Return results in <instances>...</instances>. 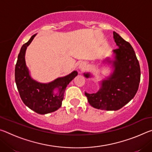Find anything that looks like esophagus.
<instances>
[{
	"label": "esophagus",
	"mask_w": 152,
	"mask_h": 152,
	"mask_svg": "<svg viewBox=\"0 0 152 152\" xmlns=\"http://www.w3.org/2000/svg\"><path fill=\"white\" fill-rule=\"evenodd\" d=\"M84 64H82V63H81V64H79V66H78V69L80 70H82L84 69Z\"/></svg>",
	"instance_id": "obj_1"
}]
</instances>
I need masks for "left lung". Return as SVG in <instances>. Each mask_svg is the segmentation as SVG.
<instances>
[{
    "mask_svg": "<svg viewBox=\"0 0 152 152\" xmlns=\"http://www.w3.org/2000/svg\"><path fill=\"white\" fill-rule=\"evenodd\" d=\"M113 38L119 47L113 50L115 60H105L113 64V72L107 79L102 80L101 88L96 93L85 92L90 104L98 109H120L135 96L140 82V64L132 46L115 31ZM84 75L86 78L91 77L90 73Z\"/></svg>",
    "mask_w": 152,
    "mask_h": 152,
    "instance_id": "1",
    "label": "left lung"
}]
</instances>
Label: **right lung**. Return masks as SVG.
<instances>
[{"label": "right lung", "instance_id": "1", "mask_svg": "<svg viewBox=\"0 0 152 152\" xmlns=\"http://www.w3.org/2000/svg\"><path fill=\"white\" fill-rule=\"evenodd\" d=\"M35 35H33L20 48L15 66V82L24 104L35 113L45 115L60 108L66 86L78 75V72L73 71L68 75L46 84L34 80L30 76L25 56L27 46Z\"/></svg>", "mask_w": 152, "mask_h": 152}]
</instances>
